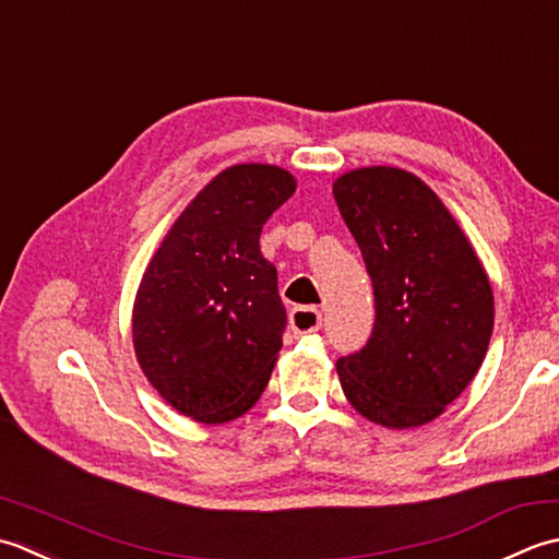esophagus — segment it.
I'll return each instance as SVG.
<instances>
[{"mask_svg": "<svg viewBox=\"0 0 559 559\" xmlns=\"http://www.w3.org/2000/svg\"><path fill=\"white\" fill-rule=\"evenodd\" d=\"M323 323V313L316 306H296V309L289 313V328L294 337L301 335H311L321 330Z\"/></svg>", "mask_w": 559, "mask_h": 559, "instance_id": "esophagus-1", "label": "esophagus"}]
</instances>
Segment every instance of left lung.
<instances>
[{
    "label": "left lung",
    "mask_w": 559,
    "mask_h": 559,
    "mask_svg": "<svg viewBox=\"0 0 559 559\" xmlns=\"http://www.w3.org/2000/svg\"><path fill=\"white\" fill-rule=\"evenodd\" d=\"M333 195L376 304L367 345L337 359L343 391L381 427L431 423L485 359L495 325L489 280L443 202L407 170H352Z\"/></svg>",
    "instance_id": "obj_1"
}]
</instances>
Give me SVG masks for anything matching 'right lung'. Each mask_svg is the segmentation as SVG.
<instances>
[{"mask_svg": "<svg viewBox=\"0 0 559 559\" xmlns=\"http://www.w3.org/2000/svg\"><path fill=\"white\" fill-rule=\"evenodd\" d=\"M294 188L277 166L222 170L144 272L132 313L136 359L158 395L198 423L243 415L270 381L287 311L260 231Z\"/></svg>", "mask_w": 559, "mask_h": 559, "instance_id": "add662e5", "label": "right lung"}]
</instances>
